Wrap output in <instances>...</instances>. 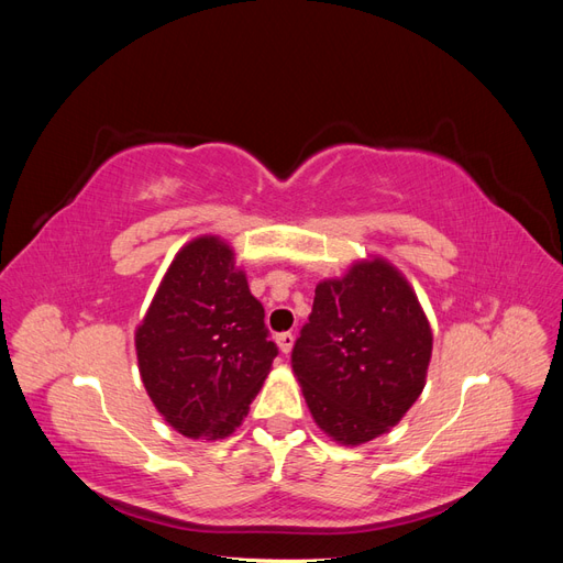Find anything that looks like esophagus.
Wrapping results in <instances>:
<instances>
[{"label":"esophagus","mask_w":563,"mask_h":563,"mask_svg":"<svg viewBox=\"0 0 563 563\" xmlns=\"http://www.w3.org/2000/svg\"><path fill=\"white\" fill-rule=\"evenodd\" d=\"M294 333L291 331H286V333H279L277 335V345H279V350L284 352V354H288V352H291V347H294Z\"/></svg>","instance_id":"34e87169"}]
</instances>
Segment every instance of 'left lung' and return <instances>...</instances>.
Here are the masks:
<instances>
[{"label":"left lung","instance_id":"1","mask_svg":"<svg viewBox=\"0 0 563 563\" xmlns=\"http://www.w3.org/2000/svg\"><path fill=\"white\" fill-rule=\"evenodd\" d=\"M432 331L389 263H356L314 288L291 366L319 428L356 446L385 434L424 387Z\"/></svg>","mask_w":563,"mask_h":563}]
</instances>
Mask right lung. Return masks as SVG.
Masks as SVG:
<instances>
[{
  "mask_svg": "<svg viewBox=\"0 0 563 563\" xmlns=\"http://www.w3.org/2000/svg\"><path fill=\"white\" fill-rule=\"evenodd\" d=\"M135 352L152 404L190 439L240 428L279 354L263 305L216 236L180 249L135 331Z\"/></svg>",
  "mask_w": 563,
  "mask_h": 563,
  "instance_id": "obj_1",
  "label": "right lung"
}]
</instances>
